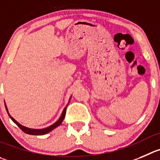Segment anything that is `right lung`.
Instances as JSON below:
<instances>
[{"label": "right lung", "mask_w": 160, "mask_h": 160, "mask_svg": "<svg viewBox=\"0 0 160 160\" xmlns=\"http://www.w3.org/2000/svg\"><path fill=\"white\" fill-rule=\"evenodd\" d=\"M6 110H7V112H8L7 107H6ZM65 114H66V107L64 109L63 113H62V116H61V118H60L59 120H58V122H56L54 124H53V125H50V126H49V127L46 128V129H29V128L24 127V126H23V125H21L20 124L18 123L16 120H14V118H12L9 114H8V115H9L10 118H11L13 122H14L17 125L18 127L21 129L23 132H24L25 133L30 134V135H44V134L48 133V132H50V131L53 130V129H55L56 127L59 126V125L62 124V122H63L64 118H65Z\"/></svg>", "instance_id": "obj_1"}]
</instances>
